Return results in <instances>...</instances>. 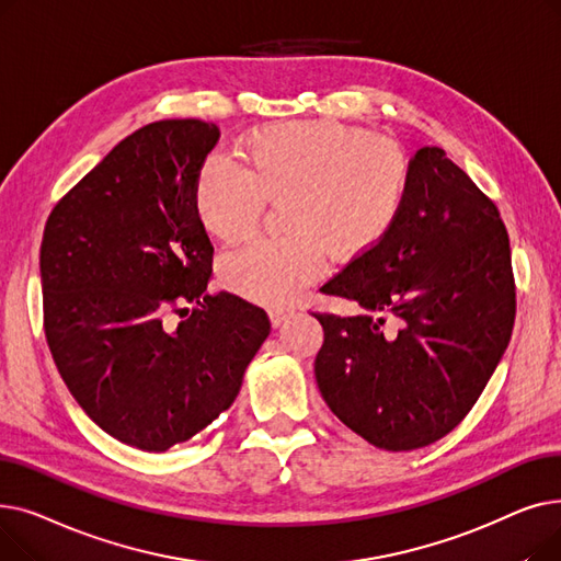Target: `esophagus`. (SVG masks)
<instances>
[{"label": "esophagus", "instance_id": "1", "mask_svg": "<svg viewBox=\"0 0 561 561\" xmlns=\"http://www.w3.org/2000/svg\"><path fill=\"white\" fill-rule=\"evenodd\" d=\"M293 316H296V311L293 309H271V322H273V328H279V325H284L286 320H290Z\"/></svg>", "mask_w": 561, "mask_h": 561}]
</instances>
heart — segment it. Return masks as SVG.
<instances>
[{
	"label": "heart",
	"mask_w": 561,
	"mask_h": 561,
	"mask_svg": "<svg viewBox=\"0 0 561 561\" xmlns=\"http://www.w3.org/2000/svg\"><path fill=\"white\" fill-rule=\"evenodd\" d=\"M411 161L375 131L332 121L284 123L243 140V165L204 163L195 186L202 225L225 243L256 227L265 199H284V227L229 252L220 282L261 305H286L328 265L375 250L398 225Z\"/></svg>",
	"instance_id": "obj_1"
}]
</instances>
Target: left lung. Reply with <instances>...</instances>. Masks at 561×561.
Instances as JSON below:
<instances>
[{"instance_id":"8db88e82","label":"left lung","mask_w":561,"mask_h":561,"mask_svg":"<svg viewBox=\"0 0 561 561\" xmlns=\"http://www.w3.org/2000/svg\"><path fill=\"white\" fill-rule=\"evenodd\" d=\"M322 290L364 311L313 313L325 330L313 366L320 396L352 432L393 453L430 446L463 421L516 316L497 206L440 147L411 159L393 231Z\"/></svg>"}]
</instances>
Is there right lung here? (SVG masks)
<instances>
[{
  "instance_id": "1",
  "label": "right lung",
  "mask_w": 561,
  "mask_h": 561,
  "mask_svg": "<svg viewBox=\"0 0 561 561\" xmlns=\"http://www.w3.org/2000/svg\"><path fill=\"white\" fill-rule=\"evenodd\" d=\"M218 138L195 117L140 127L58 199L43 233L54 364L88 419L145 453L229 409L271 334L261 307L206 290L214 245L195 186Z\"/></svg>"
}]
</instances>
